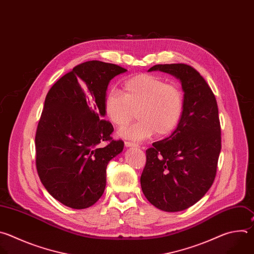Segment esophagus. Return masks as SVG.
Segmentation results:
<instances>
[{
  "mask_svg": "<svg viewBox=\"0 0 254 254\" xmlns=\"http://www.w3.org/2000/svg\"><path fill=\"white\" fill-rule=\"evenodd\" d=\"M125 146L126 147H138V144L132 141H125Z\"/></svg>",
  "mask_w": 254,
  "mask_h": 254,
  "instance_id": "1",
  "label": "esophagus"
}]
</instances>
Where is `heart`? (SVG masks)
Listing matches in <instances>:
<instances>
[{"instance_id": "1", "label": "heart", "mask_w": 254, "mask_h": 254, "mask_svg": "<svg viewBox=\"0 0 254 254\" xmlns=\"http://www.w3.org/2000/svg\"><path fill=\"white\" fill-rule=\"evenodd\" d=\"M106 116L117 127L127 126L136 116L139 121L121 134L133 140H144L155 133L166 136L179 124L184 111V94L174 83H166L152 74L127 79L123 93L111 89L104 101Z\"/></svg>"}]
</instances>
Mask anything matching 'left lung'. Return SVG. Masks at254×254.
Returning <instances> with one entry per match:
<instances>
[{"instance_id":"obj_1","label":"left lung","mask_w":254,"mask_h":254,"mask_svg":"<svg viewBox=\"0 0 254 254\" xmlns=\"http://www.w3.org/2000/svg\"><path fill=\"white\" fill-rule=\"evenodd\" d=\"M156 70L180 80L184 111L175 131L146 150L140 182L152 205L177 212L195 204L213 184L221 150V127L215 96L198 71L182 63L149 69Z\"/></svg>"}]
</instances>
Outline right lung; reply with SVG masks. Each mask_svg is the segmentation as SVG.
Instances as JSON below:
<instances>
[{
    "label": "right lung",
    "instance_id": "right-lung-1",
    "mask_svg": "<svg viewBox=\"0 0 254 254\" xmlns=\"http://www.w3.org/2000/svg\"><path fill=\"white\" fill-rule=\"evenodd\" d=\"M115 64L88 61L61 77L46 96L38 123L36 167L44 187L62 204L84 209L102 196L109 161L122 152L105 116L111 79L126 72ZM107 141L105 146L99 145Z\"/></svg>",
    "mask_w": 254,
    "mask_h": 254
}]
</instances>
